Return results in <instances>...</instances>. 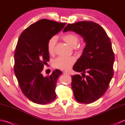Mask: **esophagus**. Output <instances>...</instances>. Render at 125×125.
<instances>
[{"mask_svg": "<svg viewBox=\"0 0 125 125\" xmlns=\"http://www.w3.org/2000/svg\"><path fill=\"white\" fill-rule=\"evenodd\" d=\"M64 74H65V75H70V73L68 72H64Z\"/></svg>", "mask_w": 125, "mask_h": 125, "instance_id": "1", "label": "esophagus"}]
</instances>
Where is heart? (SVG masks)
I'll return each mask as SVG.
<instances>
[{
  "mask_svg": "<svg viewBox=\"0 0 125 125\" xmlns=\"http://www.w3.org/2000/svg\"><path fill=\"white\" fill-rule=\"evenodd\" d=\"M62 38L71 47L76 46L78 41L77 35L72 33L65 34L62 36ZM56 43V38L52 37L49 39L47 44L48 52L50 54H53L54 52L55 44ZM76 58L74 57L60 56L57 58L54 61L55 67L63 70H68L70 69L74 63Z\"/></svg>",
  "mask_w": 125,
  "mask_h": 125,
  "instance_id": "obj_1",
  "label": "heart"
}]
</instances>
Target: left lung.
<instances>
[{
	"instance_id": "8db88e82",
	"label": "left lung",
	"mask_w": 125,
	"mask_h": 125,
	"mask_svg": "<svg viewBox=\"0 0 125 125\" xmlns=\"http://www.w3.org/2000/svg\"><path fill=\"white\" fill-rule=\"evenodd\" d=\"M68 31L79 34L85 43L82 55L73 67L83 77L78 74L72 76L74 97L80 103H92L104 94L113 77L115 54L111 40L104 29L92 21L69 23L63 31Z\"/></svg>"
}]
</instances>
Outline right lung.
I'll return each instance as SVG.
<instances>
[{"label":"right lung","mask_w":125,"mask_h":125,"mask_svg":"<svg viewBox=\"0 0 125 125\" xmlns=\"http://www.w3.org/2000/svg\"><path fill=\"white\" fill-rule=\"evenodd\" d=\"M65 23L41 19L23 31L18 39L14 53V73L22 93L38 104H47L56 98L58 69L44 77L41 72L49 61L48 41L64 28Z\"/></svg>","instance_id":"obj_1"}]
</instances>
